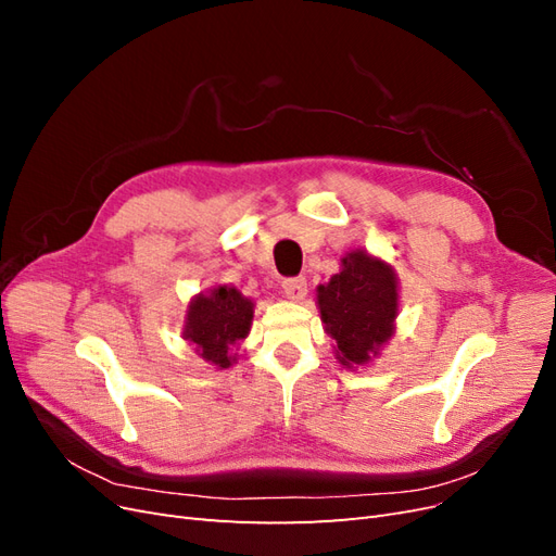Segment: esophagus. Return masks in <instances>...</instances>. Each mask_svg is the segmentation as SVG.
<instances>
[{"label": "esophagus", "mask_w": 556, "mask_h": 556, "mask_svg": "<svg viewBox=\"0 0 556 556\" xmlns=\"http://www.w3.org/2000/svg\"><path fill=\"white\" fill-rule=\"evenodd\" d=\"M308 292V282L304 276H296V278H285L282 280V294L292 299V301H301Z\"/></svg>", "instance_id": "esophagus-1"}]
</instances>
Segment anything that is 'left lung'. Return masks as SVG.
Listing matches in <instances>:
<instances>
[{"label":"left lung","mask_w":556,"mask_h":556,"mask_svg":"<svg viewBox=\"0 0 556 556\" xmlns=\"http://www.w3.org/2000/svg\"><path fill=\"white\" fill-rule=\"evenodd\" d=\"M396 278L392 266L348 252L343 271L317 288L319 315L336 341V357L343 366L366 364L390 339L396 317Z\"/></svg>","instance_id":"obj_1"}]
</instances>
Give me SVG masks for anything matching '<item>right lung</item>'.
Segmentation results:
<instances>
[{
	"mask_svg": "<svg viewBox=\"0 0 556 556\" xmlns=\"http://www.w3.org/2000/svg\"><path fill=\"white\" fill-rule=\"evenodd\" d=\"M252 323V301L233 288H215L208 296L199 294L185 323V339L199 348L206 362L231 366L229 345L245 339Z\"/></svg>",
	"mask_w": 556,
	"mask_h": 556,
	"instance_id": "obj_1",
	"label": "right lung"
}]
</instances>
